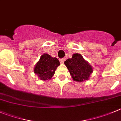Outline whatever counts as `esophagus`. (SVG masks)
I'll list each match as a JSON object with an SVG mask.
<instances>
[{
  "instance_id": "34e87169",
  "label": "esophagus",
  "mask_w": 121,
  "mask_h": 121,
  "mask_svg": "<svg viewBox=\"0 0 121 121\" xmlns=\"http://www.w3.org/2000/svg\"><path fill=\"white\" fill-rule=\"evenodd\" d=\"M65 60H66V59H65V58H61V59L60 60V61L61 63H64V61H65Z\"/></svg>"
}]
</instances>
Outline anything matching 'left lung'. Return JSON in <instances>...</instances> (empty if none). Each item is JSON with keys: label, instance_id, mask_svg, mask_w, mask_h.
Returning a JSON list of instances; mask_svg holds the SVG:
<instances>
[{"label": "left lung", "instance_id": "obj_1", "mask_svg": "<svg viewBox=\"0 0 121 121\" xmlns=\"http://www.w3.org/2000/svg\"><path fill=\"white\" fill-rule=\"evenodd\" d=\"M73 81L81 82L89 80L93 72L92 66L80 54H73L71 58L64 61Z\"/></svg>", "mask_w": 121, "mask_h": 121}]
</instances>
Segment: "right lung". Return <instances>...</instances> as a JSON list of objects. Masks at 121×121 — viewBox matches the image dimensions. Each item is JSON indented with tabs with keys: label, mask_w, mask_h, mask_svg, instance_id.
Wrapping results in <instances>:
<instances>
[{
	"label": "right lung",
	"mask_w": 121,
	"mask_h": 121,
	"mask_svg": "<svg viewBox=\"0 0 121 121\" xmlns=\"http://www.w3.org/2000/svg\"><path fill=\"white\" fill-rule=\"evenodd\" d=\"M60 65L57 58L52 57L48 54H42L34 67V73L40 81H48L54 76L57 67Z\"/></svg>",
	"instance_id": "add662e5"
}]
</instances>
